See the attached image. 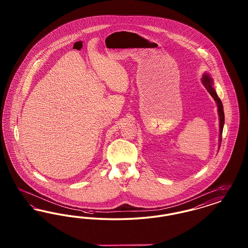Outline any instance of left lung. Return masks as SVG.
Here are the masks:
<instances>
[{
  "label": "left lung",
  "instance_id": "left-lung-1",
  "mask_svg": "<svg viewBox=\"0 0 248 248\" xmlns=\"http://www.w3.org/2000/svg\"><path fill=\"white\" fill-rule=\"evenodd\" d=\"M202 83L203 84V86L205 87V89L207 90V92H209V94H211L214 100L216 101V104L217 107V113H218V117H219V137H218V150L220 148V144L222 140V132H223V126H224L225 116L224 110H223V105L222 102L220 100V98L218 97V95L217 94L215 88H214V81H213L212 77L207 73H203L202 77Z\"/></svg>",
  "mask_w": 248,
  "mask_h": 248
}]
</instances>
